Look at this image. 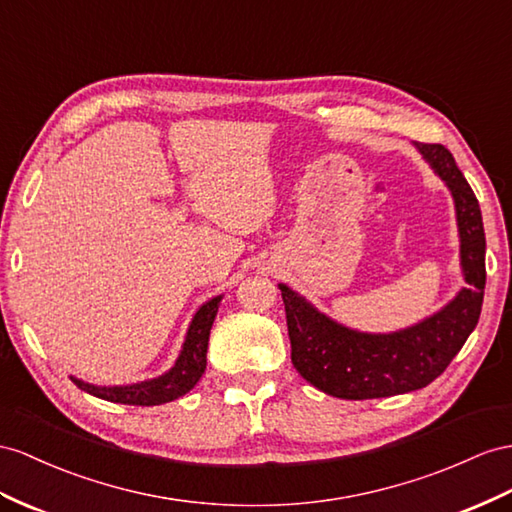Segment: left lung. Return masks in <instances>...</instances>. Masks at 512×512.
I'll list each match as a JSON object with an SVG mask.
<instances>
[{
	"label": "left lung",
	"instance_id": "1",
	"mask_svg": "<svg viewBox=\"0 0 512 512\" xmlns=\"http://www.w3.org/2000/svg\"><path fill=\"white\" fill-rule=\"evenodd\" d=\"M417 149L452 190L461 231V264L469 287L458 292L448 307L411 329L368 335L329 320L290 287L279 285L294 368L329 396L370 400L422 389L443 374L478 324L487 283V242L478 199L443 144L417 142Z\"/></svg>",
	"mask_w": 512,
	"mask_h": 512
}]
</instances>
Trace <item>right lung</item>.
Segmentation results:
<instances>
[{"label": "right lung", "instance_id": "add662e5", "mask_svg": "<svg viewBox=\"0 0 512 512\" xmlns=\"http://www.w3.org/2000/svg\"><path fill=\"white\" fill-rule=\"evenodd\" d=\"M218 303H220V296L207 300V303L196 311L186 337V344H183V350L175 363V368L168 370L164 376L153 378V381L138 383V385H127V387H95V385L77 381V378H71V381L82 391L90 393V396H97L108 402L134 404V406H155V404H164L183 396V393H188L196 383H199V378L205 372L209 331H212Z\"/></svg>", "mask_w": 512, "mask_h": 512}]
</instances>
